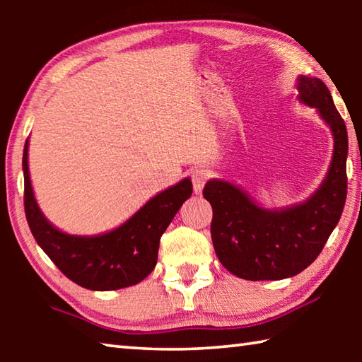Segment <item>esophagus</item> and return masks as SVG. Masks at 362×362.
I'll return each instance as SVG.
<instances>
[{
    "instance_id": "34e87169",
    "label": "esophagus",
    "mask_w": 362,
    "mask_h": 362,
    "mask_svg": "<svg viewBox=\"0 0 362 362\" xmlns=\"http://www.w3.org/2000/svg\"><path fill=\"white\" fill-rule=\"evenodd\" d=\"M209 177H211V173L207 169L193 170L192 182H193V189H194L196 194H201V192H203V188L206 185V182L209 180Z\"/></svg>"
}]
</instances>
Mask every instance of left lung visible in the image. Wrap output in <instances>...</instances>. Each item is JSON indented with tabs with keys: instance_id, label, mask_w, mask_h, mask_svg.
I'll list each match as a JSON object with an SVG mask.
<instances>
[{
	"instance_id": "8db88e82",
	"label": "left lung",
	"mask_w": 362,
	"mask_h": 362,
	"mask_svg": "<svg viewBox=\"0 0 362 362\" xmlns=\"http://www.w3.org/2000/svg\"><path fill=\"white\" fill-rule=\"evenodd\" d=\"M298 100L317 110L334 136L326 179L302 204L263 209L240 187L209 180L203 189L212 206L211 235L222 265L247 281L296 276L316 260L339 223L346 199L348 134L327 86L320 78H297Z\"/></svg>"
}]
</instances>
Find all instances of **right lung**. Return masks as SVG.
<instances>
[{
    "instance_id": "obj_1",
    "label": "right lung",
    "mask_w": 362,
    "mask_h": 362,
    "mask_svg": "<svg viewBox=\"0 0 362 362\" xmlns=\"http://www.w3.org/2000/svg\"><path fill=\"white\" fill-rule=\"evenodd\" d=\"M22 168L23 206L36 243L66 278L90 291L122 289L148 276L156 265L163 233L193 193L192 180L183 179L153 196L118 228L97 236L66 235L36 204L28 173V140Z\"/></svg>"
}]
</instances>
